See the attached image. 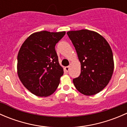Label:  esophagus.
Masks as SVG:
<instances>
[{"instance_id": "obj_1", "label": "esophagus", "mask_w": 127, "mask_h": 127, "mask_svg": "<svg viewBox=\"0 0 127 127\" xmlns=\"http://www.w3.org/2000/svg\"><path fill=\"white\" fill-rule=\"evenodd\" d=\"M69 66H66V67H65V70H66V72H68L69 71Z\"/></svg>"}]
</instances>
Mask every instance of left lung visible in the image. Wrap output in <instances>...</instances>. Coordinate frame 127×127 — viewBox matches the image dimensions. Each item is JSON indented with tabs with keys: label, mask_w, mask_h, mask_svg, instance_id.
I'll return each instance as SVG.
<instances>
[{
	"label": "left lung",
	"mask_w": 127,
	"mask_h": 127,
	"mask_svg": "<svg viewBox=\"0 0 127 127\" xmlns=\"http://www.w3.org/2000/svg\"><path fill=\"white\" fill-rule=\"evenodd\" d=\"M77 53L81 72L73 79L76 89L87 96L103 90L112 77L114 67L113 54L108 42L92 31L82 29L67 32Z\"/></svg>",
	"instance_id": "left-lung-1"
}]
</instances>
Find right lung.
<instances>
[{"mask_svg":"<svg viewBox=\"0 0 127 127\" xmlns=\"http://www.w3.org/2000/svg\"><path fill=\"white\" fill-rule=\"evenodd\" d=\"M65 34L47 31L33 33L19 50L18 75L24 86L35 95L48 96L58 87L64 71L55 47Z\"/></svg>","mask_w":127,"mask_h":127,"instance_id":"obj_1","label":"right lung"}]
</instances>
